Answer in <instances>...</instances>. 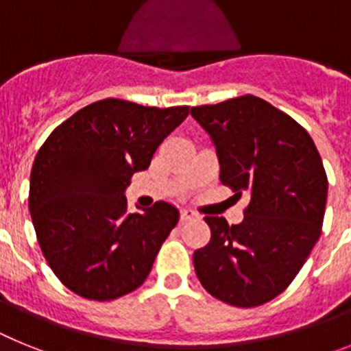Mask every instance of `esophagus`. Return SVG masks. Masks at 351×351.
Returning a JSON list of instances; mask_svg holds the SVG:
<instances>
[{
    "mask_svg": "<svg viewBox=\"0 0 351 351\" xmlns=\"http://www.w3.org/2000/svg\"><path fill=\"white\" fill-rule=\"evenodd\" d=\"M193 218H197V214L195 213H191V210H186V209L181 210V221L182 223L190 221V219H193Z\"/></svg>",
    "mask_w": 351,
    "mask_h": 351,
    "instance_id": "obj_1",
    "label": "esophagus"
}]
</instances>
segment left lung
<instances>
[{
	"label": "left lung",
	"mask_w": 351,
	"mask_h": 351,
	"mask_svg": "<svg viewBox=\"0 0 351 351\" xmlns=\"http://www.w3.org/2000/svg\"><path fill=\"white\" fill-rule=\"evenodd\" d=\"M191 116L216 147L219 181L250 195L239 225L206 216L210 241L193 253L195 272L216 299L255 308L287 290L320 237L327 173L309 133L258 96Z\"/></svg>",
	"instance_id": "1"
}]
</instances>
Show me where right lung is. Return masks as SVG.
<instances>
[{"label": "right lung", "instance_id": "right-lung-1", "mask_svg": "<svg viewBox=\"0 0 351 351\" xmlns=\"http://www.w3.org/2000/svg\"><path fill=\"white\" fill-rule=\"evenodd\" d=\"M190 107L107 98L80 108L43 142L29 179V213L52 272L77 295L112 300L141 287L179 210L156 202L130 214L125 190Z\"/></svg>", "mask_w": 351, "mask_h": 351}]
</instances>
